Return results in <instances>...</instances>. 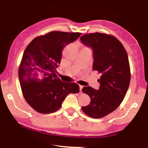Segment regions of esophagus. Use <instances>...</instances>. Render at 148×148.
I'll return each instance as SVG.
<instances>
[{
	"label": "esophagus",
	"instance_id": "esophagus-1",
	"mask_svg": "<svg viewBox=\"0 0 148 148\" xmlns=\"http://www.w3.org/2000/svg\"><path fill=\"white\" fill-rule=\"evenodd\" d=\"M83 87L84 86H79V91H80V92H82V88H83Z\"/></svg>",
	"mask_w": 148,
	"mask_h": 148
}]
</instances>
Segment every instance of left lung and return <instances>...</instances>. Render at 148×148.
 I'll return each mask as SVG.
<instances>
[{"label":"left lung","instance_id":"left-lung-1","mask_svg":"<svg viewBox=\"0 0 148 148\" xmlns=\"http://www.w3.org/2000/svg\"><path fill=\"white\" fill-rule=\"evenodd\" d=\"M80 40L91 48L92 69L101 74L98 90L90 86L82 89L91 102L82 109L92 118H101L116 110L127 93L131 80L128 55L121 42L111 35L95 32L84 34Z\"/></svg>","mask_w":148,"mask_h":148}]
</instances>
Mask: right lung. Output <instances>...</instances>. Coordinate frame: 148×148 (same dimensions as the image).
Here are the masks:
<instances>
[{"label": "right lung", "mask_w": 148, "mask_h": 148, "mask_svg": "<svg viewBox=\"0 0 148 148\" xmlns=\"http://www.w3.org/2000/svg\"><path fill=\"white\" fill-rule=\"evenodd\" d=\"M80 35L53 31L35 38L25 50L18 71L20 86L27 103L39 113L56 112L67 95L79 92L78 85L62 82L56 73L64 47Z\"/></svg>", "instance_id": "1"}]
</instances>
